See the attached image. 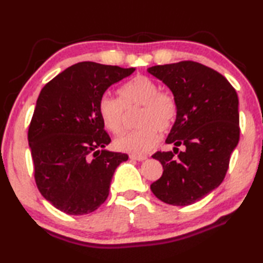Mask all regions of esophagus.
Wrapping results in <instances>:
<instances>
[{"label":"esophagus","mask_w":263,"mask_h":263,"mask_svg":"<svg viewBox=\"0 0 263 263\" xmlns=\"http://www.w3.org/2000/svg\"><path fill=\"white\" fill-rule=\"evenodd\" d=\"M131 160H137V161H144V160L147 159L146 155H137V154H130Z\"/></svg>","instance_id":"obj_1"}]
</instances>
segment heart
Wrapping results in <instances>:
<instances>
[{"instance_id": "heart-1", "label": "heart", "mask_w": 263, "mask_h": 263, "mask_svg": "<svg viewBox=\"0 0 263 263\" xmlns=\"http://www.w3.org/2000/svg\"><path fill=\"white\" fill-rule=\"evenodd\" d=\"M121 100L104 94L99 102V111L105 128L121 133L125 110L140 106L136 130L124 133L115 140L116 148L132 154H146L160 140V132L166 133L174 125L179 114L175 96L160 90V86L144 75L131 79L119 89Z\"/></svg>"}]
</instances>
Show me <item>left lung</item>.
I'll return each instance as SVG.
<instances>
[{
    "label": "left lung",
    "instance_id": "obj_1",
    "mask_svg": "<svg viewBox=\"0 0 263 263\" xmlns=\"http://www.w3.org/2000/svg\"><path fill=\"white\" fill-rule=\"evenodd\" d=\"M147 72L171 89L179 104L166 139L175 147L152 155L163 173L151 190L167 204L190 205L215 190L228 172L240 136L237 91L221 74L195 61L153 66ZM179 145L185 146L183 153Z\"/></svg>",
    "mask_w": 263,
    "mask_h": 263
}]
</instances>
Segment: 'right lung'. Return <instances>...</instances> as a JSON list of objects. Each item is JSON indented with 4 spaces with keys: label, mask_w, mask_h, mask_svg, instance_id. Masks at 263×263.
Segmentation results:
<instances>
[{
    "label": "right lung",
    "mask_w": 263,
    "mask_h": 263,
    "mask_svg": "<svg viewBox=\"0 0 263 263\" xmlns=\"http://www.w3.org/2000/svg\"><path fill=\"white\" fill-rule=\"evenodd\" d=\"M136 68L83 61L45 84L38 96L28 140L34 180L46 201L67 215H87L109 196L110 183L127 154L104 149L99 102L111 84Z\"/></svg>",
    "instance_id": "1"
}]
</instances>
